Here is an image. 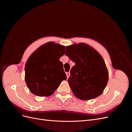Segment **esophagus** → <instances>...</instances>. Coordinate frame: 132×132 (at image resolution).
<instances>
[{
  "instance_id": "obj_1",
  "label": "esophagus",
  "mask_w": 132,
  "mask_h": 132,
  "mask_svg": "<svg viewBox=\"0 0 132 132\" xmlns=\"http://www.w3.org/2000/svg\"><path fill=\"white\" fill-rule=\"evenodd\" d=\"M66 76H67V78L68 79L69 77H70V72H66Z\"/></svg>"
}]
</instances>
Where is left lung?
Listing matches in <instances>:
<instances>
[{
  "label": "left lung",
  "instance_id": "8db88e82",
  "mask_svg": "<svg viewBox=\"0 0 132 132\" xmlns=\"http://www.w3.org/2000/svg\"><path fill=\"white\" fill-rule=\"evenodd\" d=\"M65 54L75 63L68 79L73 94L84 101L100 96L109 80L108 70L101 55L84 43L67 46Z\"/></svg>",
  "mask_w": 132,
  "mask_h": 132
}]
</instances>
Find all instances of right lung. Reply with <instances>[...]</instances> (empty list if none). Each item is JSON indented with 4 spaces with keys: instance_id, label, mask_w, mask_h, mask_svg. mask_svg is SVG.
Instances as JSON below:
<instances>
[{
    "instance_id": "obj_1",
    "label": "right lung",
    "mask_w": 132,
    "mask_h": 132,
    "mask_svg": "<svg viewBox=\"0 0 132 132\" xmlns=\"http://www.w3.org/2000/svg\"><path fill=\"white\" fill-rule=\"evenodd\" d=\"M65 46L48 42L35 50L27 59L24 79L32 93L39 97L53 94L66 79L63 63L60 61L65 54Z\"/></svg>"
}]
</instances>
